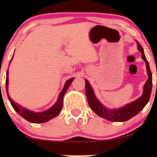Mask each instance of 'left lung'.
Listing matches in <instances>:
<instances>
[{
  "label": "left lung",
  "instance_id": "obj_1",
  "mask_svg": "<svg viewBox=\"0 0 157 157\" xmlns=\"http://www.w3.org/2000/svg\"><path fill=\"white\" fill-rule=\"evenodd\" d=\"M137 46H138V50L141 52L142 59L146 63L148 80H147L144 86V92L142 96L137 99H136L135 101L131 102V103H128L124 106L119 109H109L105 108L96 97L93 88L89 83L88 80H85V82H86L85 89H86V95L89 105L92 109V110L101 118H105L108 121H115V122H117V121H126L135 116L136 115H137L142 109L144 108L145 105L148 102L150 97V94H151L152 84H153V83H152V73L150 71L148 61L145 57L144 48H142V46L138 42H137Z\"/></svg>",
  "mask_w": 157,
  "mask_h": 157
}]
</instances>
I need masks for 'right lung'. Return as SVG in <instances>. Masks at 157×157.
Instances as JSON below:
<instances>
[{
    "label": "right lung",
    "instance_id": "1",
    "mask_svg": "<svg viewBox=\"0 0 157 157\" xmlns=\"http://www.w3.org/2000/svg\"><path fill=\"white\" fill-rule=\"evenodd\" d=\"M11 59H12V58H11ZM73 80H74V78H71L69 79L68 80H67L64 88H63V90H61V92L60 93L57 102L52 105V107H51V108L48 109V110L42 112H33V111L28 110V109H26V108H23V106H21V105H19L18 103L14 102V101L10 97V96H9L8 94V70H7V77H6V91H7V96H8V99L9 100H10L11 105H12L13 108L14 109V110H15L20 116H22L24 119L29 121V122L44 123L49 121V120L52 119V118L56 117L57 115H58V114L60 113V112H61L63 106V99H64V94H65L66 91H67V88H68V86H70V84H71V82H72Z\"/></svg>",
    "mask_w": 157,
    "mask_h": 157
}]
</instances>
